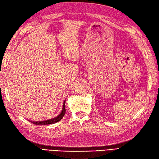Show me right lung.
<instances>
[{"label": "right lung", "mask_w": 159, "mask_h": 159, "mask_svg": "<svg viewBox=\"0 0 159 159\" xmlns=\"http://www.w3.org/2000/svg\"><path fill=\"white\" fill-rule=\"evenodd\" d=\"M65 102L66 100H64V102L63 103V106H62V110L60 112V114L59 115H57L56 117H54L53 119H50L48 120H45V121H31L33 124L35 125H48V124H55V123H57L58 121H60L61 119L63 118V116L65 115L66 112V109H65Z\"/></svg>", "instance_id": "add662e5"}]
</instances>
